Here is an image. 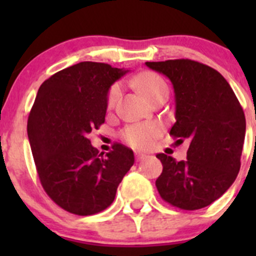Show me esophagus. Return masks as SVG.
<instances>
[{"mask_svg":"<svg viewBox=\"0 0 256 256\" xmlns=\"http://www.w3.org/2000/svg\"><path fill=\"white\" fill-rule=\"evenodd\" d=\"M146 154H141V152H135V158H136V161H141V160H144V158H146Z\"/></svg>","mask_w":256,"mask_h":256,"instance_id":"esophagus-1","label":"esophagus"}]
</instances>
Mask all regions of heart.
Returning <instances> with one entry per match:
<instances>
[{
	"mask_svg": "<svg viewBox=\"0 0 256 256\" xmlns=\"http://www.w3.org/2000/svg\"><path fill=\"white\" fill-rule=\"evenodd\" d=\"M134 84L152 102L162 95H168V85H167L166 80L154 72H144V73L138 74L134 78ZM120 92L121 88L118 84H114L110 88L106 96L108 108L110 109L114 108L120 96ZM160 134H161V126L157 122L147 121V122H138L126 126L121 135L130 146L135 147V148L146 150L152 147Z\"/></svg>",
	"mask_w": 256,
	"mask_h": 256,
	"instance_id": "b5f03b06",
	"label": "heart"
}]
</instances>
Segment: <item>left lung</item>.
<instances>
[{"mask_svg":"<svg viewBox=\"0 0 256 256\" xmlns=\"http://www.w3.org/2000/svg\"><path fill=\"white\" fill-rule=\"evenodd\" d=\"M171 80L176 122L170 135L190 148L187 160L157 154L162 174L156 187L164 202L184 210L212 204L233 184L240 170L245 115L238 98L216 69L190 59L146 62Z\"/></svg>","mask_w":256,"mask_h":256,"instance_id":"1","label":"left lung"}]
</instances>
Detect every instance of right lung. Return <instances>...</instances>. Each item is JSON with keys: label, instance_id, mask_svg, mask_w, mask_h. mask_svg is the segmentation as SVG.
Instances as JSON below:
<instances>
[{"label": "right lung", "instance_id": "add662e5", "mask_svg": "<svg viewBox=\"0 0 256 256\" xmlns=\"http://www.w3.org/2000/svg\"><path fill=\"white\" fill-rule=\"evenodd\" d=\"M128 70L82 62L40 85L27 132L43 190L69 213L92 216L115 200L116 190L135 162L122 144L100 154L88 138L105 122L110 86Z\"/></svg>", "mask_w": 256, "mask_h": 256}]
</instances>
